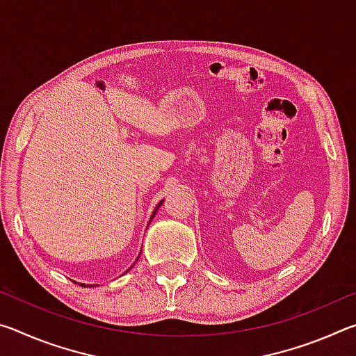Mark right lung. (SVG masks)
I'll list each match as a JSON object with an SVG mask.
<instances>
[{"instance_id": "right-lung-1", "label": "right lung", "mask_w": 356, "mask_h": 356, "mask_svg": "<svg viewBox=\"0 0 356 356\" xmlns=\"http://www.w3.org/2000/svg\"><path fill=\"white\" fill-rule=\"evenodd\" d=\"M160 206H161V202L159 204V206H156V207H155V210H154V213H152V216H150V221H152V218H154V216H155V213H156V210H159V207H160ZM150 221H149V222H150ZM81 286H83V284H81Z\"/></svg>"}]
</instances>
